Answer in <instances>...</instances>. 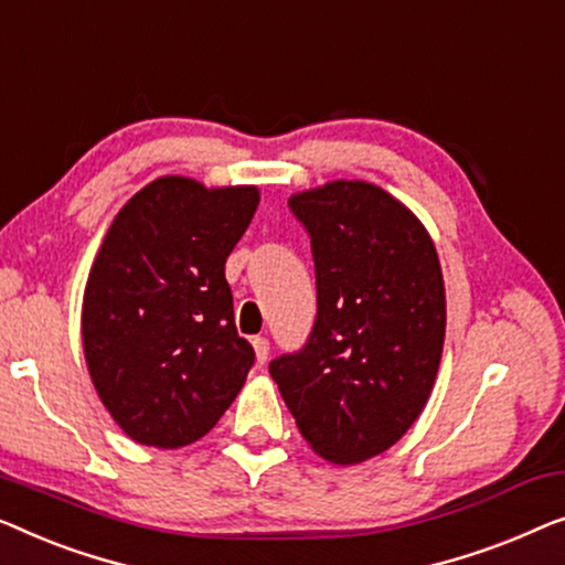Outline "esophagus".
Returning <instances> with one entry per match:
<instances>
[{
  "instance_id": "1",
  "label": "esophagus",
  "mask_w": 565,
  "mask_h": 565,
  "mask_svg": "<svg viewBox=\"0 0 565 565\" xmlns=\"http://www.w3.org/2000/svg\"><path fill=\"white\" fill-rule=\"evenodd\" d=\"M253 351H256V359L258 363L264 365L268 361V340L266 338H253Z\"/></svg>"
}]
</instances>
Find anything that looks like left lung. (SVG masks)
<instances>
[{
    "instance_id": "8db88e82",
    "label": "left lung",
    "mask_w": 565,
    "mask_h": 565,
    "mask_svg": "<svg viewBox=\"0 0 565 565\" xmlns=\"http://www.w3.org/2000/svg\"><path fill=\"white\" fill-rule=\"evenodd\" d=\"M289 206L312 243L317 317L268 371L317 456L353 466L392 448L430 399L445 284L423 222L369 181H330Z\"/></svg>"
}]
</instances>
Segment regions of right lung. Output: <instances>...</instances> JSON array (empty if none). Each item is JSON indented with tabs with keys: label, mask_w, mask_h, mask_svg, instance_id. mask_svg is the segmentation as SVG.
Listing matches in <instances>:
<instances>
[{
	"label": "right lung",
	"mask_w": 565,
	"mask_h": 565,
	"mask_svg": "<svg viewBox=\"0 0 565 565\" xmlns=\"http://www.w3.org/2000/svg\"><path fill=\"white\" fill-rule=\"evenodd\" d=\"M256 186L161 177L109 225L84 289L92 384L125 435L153 448L204 438L256 353L237 335L225 260L248 230Z\"/></svg>",
	"instance_id": "add662e5"
}]
</instances>
